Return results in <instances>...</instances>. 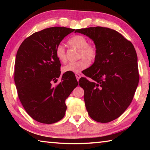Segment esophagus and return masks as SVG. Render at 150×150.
<instances>
[{
	"mask_svg": "<svg viewBox=\"0 0 150 150\" xmlns=\"http://www.w3.org/2000/svg\"><path fill=\"white\" fill-rule=\"evenodd\" d=\"M75 77H76V78H77V81H79V79L81 78V75L79 74V73H75Z\"/></svg>",
	"mask_w": 150,
	"mask_h": 150,
	"instance_id": "34e87169",
	"label": "esophagus"
}]
</instances>
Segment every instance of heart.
Here are the masks:
<instances>
[{
  "mask_svg": "<svg viewBox=\"0 0 150 150\" xmlns=\"http://www.w3.org/2000/svg\"><path fill=\"white\" fill-rule=\"evenodd\" d=\"M68 44L71 47L79 49L78 58H85L89 62L95 60L97 54V50L95 45L87 44V40L81 35H76L71 38ZM55 55L59 62L64 63L67 60L65 50L62 44H59L55 50ZM86 59V60H87ZM85 59H81L76 62H71L63 66V73H79L88 67V62Z\"/></svg>",
  "mask_w": 150,
  "mask_h": 150,
  "instance_id": "heart-1",
  "label": "heart"
}]
</instances>
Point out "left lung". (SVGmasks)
<instances>
[{
	"instance_id": "left-lung-1",
	"label": "left lung",
	"mask_w": 150,
	"mask_h": 150,
	"mask_svg": "<svg viewBox=\"0 0 150 150\" xmlns=\"http://www.w3.org/2000/svg\"><path fill=\"white\" fill-rule=\"evenodd\" d=\"M93 41L95 62L79 79L90 117L106 123L122 115L133 99L139 82L138 57L133 44L116 30L104 27L76 30Z\"/></svg>"
}]
</instances>
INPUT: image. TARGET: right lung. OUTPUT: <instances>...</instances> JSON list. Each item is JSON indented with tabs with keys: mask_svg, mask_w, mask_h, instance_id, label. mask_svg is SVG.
I'll list each match as a JSON object with an SVG mask.
<instances>
[{
	"mask_svg": "<svg viewBox=\"0 0 150 150\" xmlns=\"http://www.w3.org/2000/svg\"><path fill=\"white\" fill-rule=\"evenodd\" d=\"M74 30L52 27L35 32L24 40L17 52L14 82L18 95L26 112L40 123L62 120L67 109L66 98L78 85L75 74L69 72L63 74L57 86H52L61 75L55 50Z\"/></svg>",
	"mask_w": 150,
	"mask_h": 150,
	"instance_id": "add662e5",
	"label": "right lung"
}]
</instances>
